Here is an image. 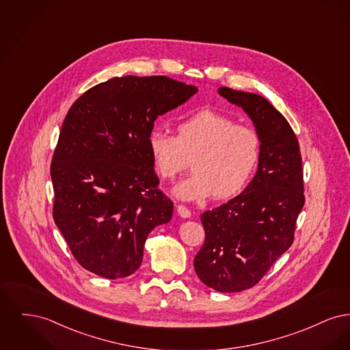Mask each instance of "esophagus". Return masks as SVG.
Instances as JSON below:
<instances>
[{
    "label": "esophagus",
    "instance_id": "1",
    "mask_svg": "<svg viewBox=\"0 0 350 350\" xmlns=\"http://www.w3.org/2000/svg\"><path fill=\"white\" fill-rule=\"evenodd\" d=\"M177 213H178L180 217H185V219L191 217V211H190L187 207L183 206V204H178V206H177Z\"/></svg>",
    "mask_w": 350,
    "mask_h": 350
}]
</instances>
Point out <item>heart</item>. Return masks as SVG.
<instances>
[{
    "mask_svg": "<svg viewBox=\"0 0 350 350\" xmlns=\"http://www.w3.org/2000/svg\"><path fill=\"white\" fill-rule=\"evenodd\" d=\"M148 150L163 178L172 180L189 165L194 170L173 189L178 200H228L250 183L261 156V137L248 126L213 110H200L176 124V135L152 130Z\"/></svg>",
    "mask_w": 350,
    "mask_h": 350,
    "instance_id": "heart-1",
    "label": "heart"
}]
</instances>
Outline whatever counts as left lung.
Masks as SVG:
<instances>
[{
  "label": "left lung",
  "instance_id": "8db88e82",
  "mask_svg": "<svg viewBox=\"0 0 350 350\" xmlns=\"http://www.w3.org/2000/svg\"><path fill=\"white\" fill-rule=\"evenodd\" d=\"M217 93L250 116L261 137L257 172L241 194L206 211V239L194 258L200 281L220 293L253 287L294 241L303 206L299 143L264 97L221 86Z\"/></svg>",
  "mask_w": 350,
  "mask_h": 350
}]
</instances>
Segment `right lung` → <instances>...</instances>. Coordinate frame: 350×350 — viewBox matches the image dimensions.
Returning <instances> with one entry per match:
<instances>
[{
	"mask_svg": "<svg viewBox=\"0 0 350 350\" xmlns=\"http://www.w3.org/2000/svg\"><path fill=\"white\" fill-rule=\"evenodd\" d=\"M198 92L167 76L100 83L68 111L51 163L53 220L86 270L109 280L142 265L150 231L170 221L148 135L159 116Z\"/></svg>",
	"mask_w": 350,
	"mask_h": 350,
	"instance_id": "add662e5",
	"label": "right lung"
}]
</instances>
